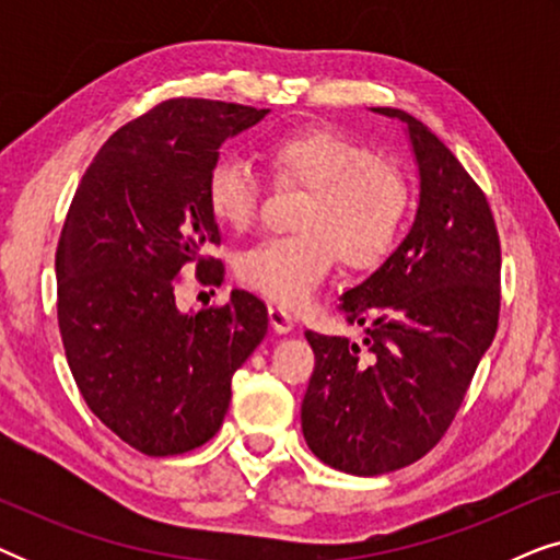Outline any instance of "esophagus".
Instances as JSON below:
<instances>
[{"label": "esophagus", "instance_id": "esophagus-1", "mask_svg": "<svg viewBox=\"0 0 560 560\" xmlns=\"http://www.w3.org/2000/svg\"><path fill=\"white\" fill-rule=\"evenodd\" d=\"M267 316H270V324H272V328L278 334H290L293 331V316H290V313L285 311V308H280V305H270V308H267Z\"/></svg>", "mask_w": 560, "mask_h": 560}]
</instances>
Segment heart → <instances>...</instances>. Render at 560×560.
Returning a JSON list of instances; mask_svg holds the SVG:
<instances>
[{"mask_svg":"<svg viewBox=\"0 0 560 560\" xmlns=\"http://www.w3.org/2000/svg\"><path fill=\"white\" fill-rule=\"evenodd\" d=\"M280 186H303L293 236H272L244 252L236 275L267 301L308 303L336 262L374 270L393 255L410 217V183L400 167L328 127L288 132L265 148ZM206 206L221 226L247 232L262 203V183L247 163L221 158L203 183Z\"/></svg>","mask_w":560,"mask_h":560,"instance_id":"obj_1","label":"heart"}]
</instances>
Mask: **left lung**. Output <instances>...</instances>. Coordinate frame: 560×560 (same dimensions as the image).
<instances>
[{
	"label": "left lung",
	"instance_id": "obj_1",
	"mask_svg": "<svg viewBox=\"0 0 560 560\" xmlns=\"http://www.w3.org/2000/svg\"><path fill=\"white\" fill-rule=\"evenodd\" d=\"M420 173L410 234L362 285L341 295L364 341L305 331L316 370L301 425L334 469L374 477L425 456L462 408L500 320V234L481 190L446 144L410 114Z\"/></svg>",
	"mask_w": 560,
	"mask_h": 560
}]
</instances>
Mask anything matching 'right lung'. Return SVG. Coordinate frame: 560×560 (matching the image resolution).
<instances>
[{
	"label": "right lung",
	"mask_w": 560,
	"mask_h": 560,
	"mask_svg": "<svg viewBox=\"0 0 560 560\" xmlns=\"http://www.w3.org/2000/svg\"><path fill=\"white\" fill-rule=\"evenodd\" d=\"M267 109L167 98L119 127L86 167L56 249L58 326L83 400L148 456L203 446L221 428L232 377L267 334L257 295L194 316L175 305L183 267L221 280L203 183L226 137Z\"/></svg>",
	"instance_id": "1"
}]
</instances>
